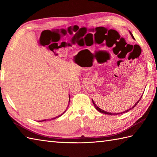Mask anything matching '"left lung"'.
Instances as JSON below:
<instances>
[{
  "label": "left lung",
  "instance_id": "obj_1",
  "mask_svg": "<svg viewBox=\"0 0 157 157\" xmlns=\"http://www.w3.org/2000/svg\"><path fill=\"white\" fill-rule=\"evenodd\" d=\"M130 34H131V36H132V37L133 38V39H134V36H133V35H132V34L131 33V32H130ZM142 95H143V94H142ZM142 96H141V98H140V100L139 101L136 103L135 104V105L134 106H132V107L131 108V109H128V110H127V111H123V112H121V113H109V112H106V111H103V110H102L101 109H100L99 107H98L97 106H96V105L94 103V102L93 101V100H92V102H93V104H94V105L95 106V107H96V110H97V111H98L100 113H105V114H106V115H120V114H123V113H126V112H128V111H129V110H131V109H134L135 106L138 105V103L139 102V101H140V99L142 98Z\"/></svg>",
  "mask_w": 157,
  "mask_h": 157
}]
</instances>
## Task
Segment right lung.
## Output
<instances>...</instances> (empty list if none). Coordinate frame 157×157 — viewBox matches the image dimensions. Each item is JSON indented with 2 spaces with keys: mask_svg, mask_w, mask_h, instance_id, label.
<instances>
[{
  "mask_svg": "<svg viewBox=\"0 0 157 157\" xmlns=\"http://www.w3.org/2000/svg\"><path fill=\"white\" fill-rule=\"evenodd\" d=\"M69 101H70V97H69ZM68 106H69V105H68ZM65 111H66V110H65V111L64 112H63V113H62L61 115H59V116H57V117H55V118H52V119H56V118H58V117H61L62 115L64 114V113H65ZM48 120H50V119H48ZM46 121V119H45V120H42V121Z\"/></svg>",
  "mask_w": 157,
  "mask_h": 157,
  "instance_id": "obj_1",
  "label": "right lung"
}]
</instances>
